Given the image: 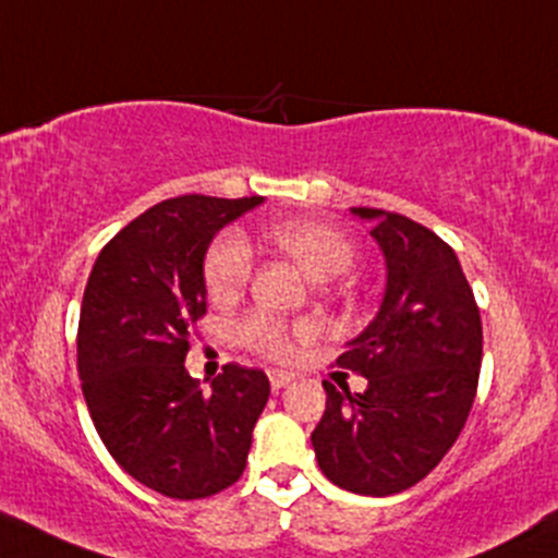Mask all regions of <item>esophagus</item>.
Instances as JSON below:
<instances>
[{"label":"esophagus","mask_w":558,"mask_h":558,"mask_svg":"<svg viewBox=\"0 0 558 558\" xmlns=\"http://www.w3.org/2000/svg\"><path fill=\"white\" fill-rule=\"evenodd\" d=\"M294 379V374L291 372H283V368H272L269 372V385H272V390H280V387H286Z\"/></svg>","instance_id":"34e87169"}]
</instances>
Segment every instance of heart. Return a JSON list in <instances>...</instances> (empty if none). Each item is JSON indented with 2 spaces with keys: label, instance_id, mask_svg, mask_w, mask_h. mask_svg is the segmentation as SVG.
Masks as SVG:
<instances>
[{
  "label": "heart",
  "instance_id": "obj_1",
  "mask_svg": "<svg viewBox=\"0 0 558 558\" xmlns=\"http://www.w3.org/2000/svg\"><path fill=\"white\" fill-rule=\"evenodd\" d=\"M269 240L299 264L313 283H324L344 272L353 262L355 248L342 232L315 221L280 225L269 232ZM254 269V251L240 232H225L208 251L205 259V286L216 302L234 299L245 289ZM243 342L269 357H289L296 339L310 337V326H283L269 315H251L240 328Z\"/></svg>",
  "mask_w": 558,
  "mask_h": 558
}]
</instances>
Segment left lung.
I'll return each instance as SVG.
<instances>
[{"label":"left lung","instance_id":"1","mask_svg":"<svg viewBox=\"0 0 558 558\" xmlns=\"http://www.w3.org/2000/svg\"><path fill=\"white\" fill-rule=\"evenodd\" d=\"M350 214L372 221L385 294L337 361L366 377V390L324 383L326 412L310 438L328 481L387 497L425 478L465 427L484 337L460 259L436 232L390 210Z\"/></svg>","mask_w":558,"mask_h":558}]
</instances>
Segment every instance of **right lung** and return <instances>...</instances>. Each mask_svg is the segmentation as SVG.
<instances>
[{"mask_svg":"<svg viewBox=\"0 0 558 558\" xmlns=\"http://www.w3.org/2000/svg\"><path fill=\"white\" fill-rule=\"evenodd\" d=\"M262 203H157L104 245L82 296L77 372L93 425L128 476L175 500L240 478L269 398L259 368L227 363L203 387L184 366L192 324L205 313L210 240Z\"/></svg>","mask_w":558,"mask_h":558,"instance_id":"right-lung-1","label":"right lung"}]
</instances>
